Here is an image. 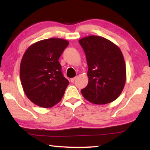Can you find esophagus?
<instances>
[{
  "label": "esophagus",
  "instance_id": "esophagus-1",
  "mask_svg": "<svg viewBox=\"0 0 150 150\" xmlns=\"http://www.w3.org/2000/svg\"><path fill=\"white\" fill-rule=\"evenodd\" d=\"M75 79H76V77H74V78H72V79H70V82H71V83H74Z\"/></svg>",
  "mask_w": 150,
  "mask_h": 150
}]
</instances>
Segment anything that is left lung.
Here are the masks:
<instances>
[{"label":"left lung","mask_w":150,"mask_h":150,"mask_svg":"<svg viewBox=\"0 0 150 150\" xmlns=\"http://www.w3.org/2000/svg\"><path fill=\"white\" fill-rule=\"evenodd\" d=\"M85 52L89 82L81 90L83 97L96 104L115 100L124 89L126 68L120 48L107 39L90 35L79 41Z\"/></svg>","instance_id":"obj_1"}]
</instances>
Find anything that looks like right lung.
<instances>
[{"instance_id":"obj_1","label":"right lung","mask_w":150,"mask_h":150,"mask_svg":"<svg viewBox=\"0 0 150 150\" xmlns=\"http://www.w3.org/2000/svg\"><path fill=\"white\" fill-rule=\"evenodd\" d=\"M68 44V41L60 38L43 40L30 45L22 57V88L26 97L40 107L50 108L59 103L69 85L59 62Z\"/></svg>"}]
</instances>
